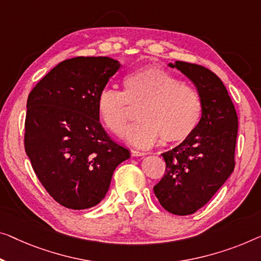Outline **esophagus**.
I'll return each instance as SVG.
<instances>
[{"label":"esophagus","mask_w":261,"mask_h":261,"mask_svg":"<svg viewBox=\"0 0 261 261\" xmlns=\"http://www.w3.org/2000/svg\"><path fill=\"white\" fill-rule=\"evenodd\" d=\"M146 153L143 152V151H137V150H131V155L132 157H141V155H145Z\"/></svg>","instance_id":"1"}]
</instances>
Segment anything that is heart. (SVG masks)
Instances as JSON below:
<instances>
[{
    "label": "heart",
    "instance_id": "1",
    "mask_svg": "<svg viewBox=\"0 0 261 261\" xmlns=\"http://www.w3.org/2000/svg\"><path fill=\"white\" fill-rule=\"evenodd\" d=\"M123 90L103 89L97 96V111L112 134L122 136L130 122V107L137 108L141 122L126 131L132 146L149 149L163 137L168 143L188 139L199 125L203 102L192 87L166 70L146 65L126 73Z\"/></svg>",
    "mask_w": 261,
    "mask_h": 261
}]
</instances>
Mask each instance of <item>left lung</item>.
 Returning <instances> with one entry per match:
<instances>
[{"label":"left lung","instance_id":"1","mask_svg":"<svg viewBox=\"0 0 261 261\" xmlns=\"http://www.w3.org/2000/svg\"><path fill=\"white\" fill-rule=\"evenodd\" d=\"M169 67L196 85L203 115L188 139L162 153L166 170L153 192L166 211L188 216L208 203L234 170L238 117L224 83L211 70L180 61Z\"/></svg>","mask_w":261,"mask_h":261}]
</instances>
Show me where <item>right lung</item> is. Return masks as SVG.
Here are the masks:
<instances>
[{"mask_svg": "<svg viewBox=\"0 0 261 261\" xmlns=\"http://www.w3.org/2000/svg\"><path fill=\"white\" fill-rule=\"evenodd\" d=\"M122 67L110 57L58 63L27 100L24 147L36 176L57 203L90 208L106 197L112 174L130 151L109 137L97 96Z\"/></svg>", "mask_w": 261, "mask_h": 261, "instance_id": "obj_1", "label": "right lung"}]
</instances>
